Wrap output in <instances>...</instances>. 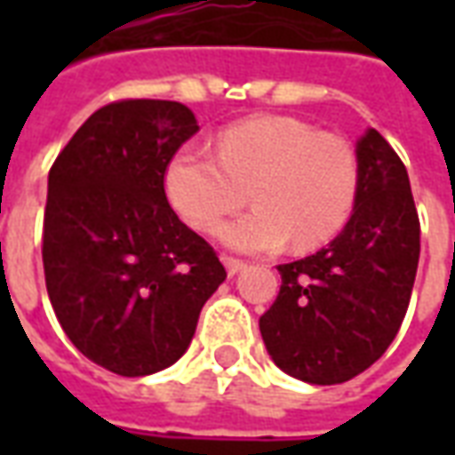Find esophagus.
<instances>
[{
	"label": "esophagus",
	"mask_w": 455,
	"mask_h": 455,
	"mask_svg": "<svg viewBox=\"0 0 455 455\" xmlns=\"http://www.w3.org/2000/svg\"><path fill=\"white\" fill-rule=\"evenodd\" d=\"M221 260H224V267H227V273L231 277L238 275V273L246 267V263H243V260H238V258H234V256H224Z\"/></svg>",
	"instance_id": "esophagus-1"
}]
</instances>
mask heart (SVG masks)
<instances>
[{
	"label": "heart",
	"instance_id": "obj_1",
	"mask_svg": "<svg viewBox=\"0 0 455 455\" xmlns=\"http://www.w3.org/2000/svg\"><path fill=\"white\" fill-rule=\"evenodd\" d=\"M256 207L217 228L221 243L273 253L292 241L315 248L334 236L358 192V158L346 139L292 116H251L219 133V153L182 146L168 160L165 195L189 227L212 231L243 204Z\"/></svg>",
	"mask_w": 455,
	"mask_h": 455
}]
</instances>
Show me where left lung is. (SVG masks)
Here are the masks:
<instances>
[{"label":"left lung","instance_id":"obj_1","mask_svg":"<svg viewBox=\"0 0 455 455\" xmlns=\"http://www.w3.org/2000/svg\"><path fill=\"white\" fill-rule=\"evenodd\" d=\"M358 192L339 236L277 266L283 285L260 316L280 371L336 385L371 368L397 336L419 263V217L407 168L375 129L355 143Z\"/></svg>","mask_w":455,"mask_h":455}]
</instances>
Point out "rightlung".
Instances as JSON below:
<instances>
[{
  "instance_id": "1",
  "label": "right lung",
  "mask_w": 455,
  "mask_h": 455,
  "mask_svg": "<svg viewBox=\"0 0 455 455\" xmlns=\"http://www.w3.org/2000/svg\"><path fill=\"white\" fill-rule=\"evenodd\" d=\"M199 131L185 104L124 100L75 131L48 172L44 273L75 348L124 378L188 351L227 280L214 248L165 197V168Z\"/></svg>"
}]
</instances>
